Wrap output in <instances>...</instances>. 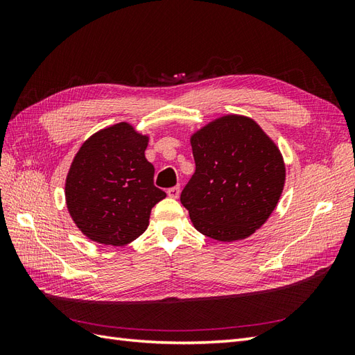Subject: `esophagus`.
Instances as JSON below:
<instances>
[{
  "label": "esophagus",
  "instance_id": "obj_1",
  "mask_svg": "<svg viewBox=\"0 0 355 355\" xmlns=\"http://www.w3.org/2000/svg\"><path fill=\"white\" fill-rule=\"evenodd\" d=\"M167 196L170 197V198H179V196H180V188L179 187H173V188H170V189H167Z\"/></svg>",
  "mask_w": 355,
  "mask_h": 355
}]
</instances>
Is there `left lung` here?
<instances>
[{
  "label": "left lung",
  "instance_id": "1",
  "mask_svg": "<svg viewBox=\"0 0 355 355\" xmlns=\"http://www.w3.org/2000/svg\"><path fill=\"white\" fill-rule=\"evenodd\" d=\"M196 173L180 194L197 231L243 240L270 218L286 168L275 144L250 118L227 115L191 137Z\"/></svg>",
  "mask_w": 355,
  "mask_h": 355
}]
</instances>
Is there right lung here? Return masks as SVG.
<instances>
[{
  "label": "right lung",
  "instance_id": "right-lung-1",
  "mask_svg": "<svg viewBox=\"0 0 355 355\" xmlns=\"http://www.w3.org/2000/svg\"><path fill=\"white\" fill-rule=\"evenodd\" d=\"M148 137L127 123L94 133L75 155L65 196L72 220L90 240L124 245L142 235L166 192L145 158Z\"/></svg>",
  "mask_w": 355,
  "mask_h": 355
}]
</instances>
